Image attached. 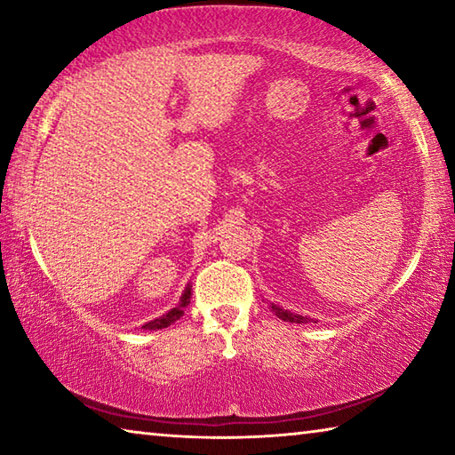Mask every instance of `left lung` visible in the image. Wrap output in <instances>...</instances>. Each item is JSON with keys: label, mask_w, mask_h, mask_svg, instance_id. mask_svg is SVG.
<instances>
[{"label": "left lung", "mask_w": 455, "mask_h": 455, "mask_svg": "<svg viewBox=\"0 0 455 455\" xmlns=\"http://www.w3.org/2000/svg\"><path fill=\"white\" fill-rule=\"evenodd\" d=\"M273 313H275L279 319L289 321V323H309V321H311V319H307V317H301V315H295V313H291V311H284V309H281V307H276V305H273Z\"/></svg>", "instance_id": "obj_1"}]
</instances>
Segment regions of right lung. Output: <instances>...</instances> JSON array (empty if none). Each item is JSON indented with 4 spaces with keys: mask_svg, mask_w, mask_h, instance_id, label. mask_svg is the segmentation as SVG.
Segmentation results:
<instances>
[{
    "mask_svg": "<svg viewBox=\"0 0 455 455\" xmlns=\"http://www.w3.org/2000/svg\"><path fill=\"white\" fill-rule=\"evenodd\" d=\"M188 303H190V287H188L187 291H184V295H182V299H180V305H179V307H174L172 311H168V313L163 315V317H160V319H154V321H150V323H146V325H144L142 329L156 331V329H164V327H168V325H172V323H174L176 319L182 317L184 309H187Z\"/></svg>",
    "mask_w": 455,
    "mask_h": 455,
    "instance_id": "add662e5",
    "label": "right lung"
}]
</instances>
